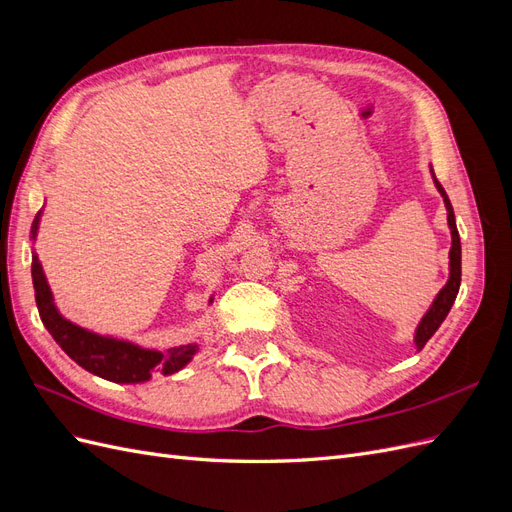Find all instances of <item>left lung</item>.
Returning a JSON list of instances; mask_svg holds the SVG:
<instances>
[{"instance_id": "8db88e82", "label": "left lung", "mask_w": 512, "mask_h": 512, "mask_svg": "<svg viewBox=\"0 0 512 512\" xmlns=\"http://www.w3.org/2000/svg\"><path fill=\"white\" fill-rule=\"evenodd\" d=\"M431 177L433 183H436V188L440 192V196L444 198V207H446V220H448V228H451V252H448V282L446 286L438 292V297L433 299L431 307L427 309V314L421 318L414 333V344L416 350H423V346L429 342L431 335L438 331L440 324L444 322V318L451 312V307L457 299V292H459V284H461V241H459V232H457V224H455V213H453V205L451 200H448L444 188L440 185V181L433 175V168H431Z\"/></svg>"}]
</instances>
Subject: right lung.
<instances>
[{
	"instance_id": "right-lung-1",
	"label": "right lung",
	"mask_w": 512,
	"mask_h": 512,
	"mask_svg": "<svg viewBox=\"0 0 512 512\" xmlns=\"http://www.w3.org/2000/svg\"><path fill=\"white\" fill-rule=\"evenodd\" d=\"M40 215L42 211H38L32 224L34 241L38 235ZM32 280L36 290V305L46 331L53 335L61 350H64L74 363H79L83 369H87L89 374H96L104 380L119 384H138L147 382L156 371H160L164 376L175 374V371L188 365L198 352L196 344L175 346L168 350L141 348L132 342H126V339L98 335L66 320L53 303V292L49 288V282H46V275L42 271L36 252H32ZM209 303H213V299H209Z\"/></svg>"
}]
</instances>
